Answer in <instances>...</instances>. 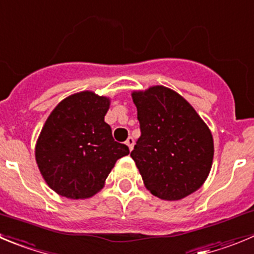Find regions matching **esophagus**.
<instances>
[{
    "instance_id": "34e87169",
    "label": "esophagus",
    "mask_w": 254,
    "mask_h": 254,
    "mask_svg": "<svg viewBox=\"0 0 254 254\" xmlns=\"http://www.w3.org/2000/svg\"><path fill=\"white\" fill-rule=\"evenodd\" d=\"M126 144H127V147L129 148V151H132V148H133V144H134V139L132 138V137H128V138H127V141H126Z\"/></svg>"
}]
</instances>
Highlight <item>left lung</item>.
I'll use <instances>...</instances> for the list:
<instances>
[{
  "label": "left lung",
  "instance_id": "1",
  "mask_svg": "<svg viewBox=\"0 0 254 254\" xmlns=\"http://www.w3.org/2000/svg\"><path fill=\"white\" fill-rule=\"evenodd\" d=\"M141 137L131 157L147 190L178 201L201 188L213 162L211 129L180 93L165 86L133 91Z\"/></svg>",
  "mask_w": 254,
  "mask_h": 254
}]
</instances>
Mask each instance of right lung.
Returning <instances> with one entry per match:
<instances>
[{
    "label": "right lung",
    "mask_w": 254,
    "mask_h": 254,
    "mask_svg": "<svg viewBox=\"0 0 254 254\" xmlns=\"http://www.w3.org/2000/svg\"><path fill=\"white\" fill-rule=\"evenodd\" d=\"M111 100L82 91L62 100L43 125L35 147L38 170L51 190L84 199L105 187L117 159L128 147L113 139L105 122Z\"/></svg>",
    "instance_id": "1"
}]
</instances>
